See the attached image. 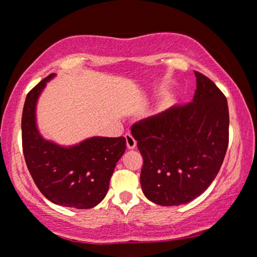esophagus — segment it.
<instances>
[{"label":"esophagus","instance_id":"1","mask_svg":"<svg viewBox=\"0 0 257 257\" xmlns=\"http://www.w3.org/2000/svg\"><path fill=\"white\" fill-rule=\"evenodd\" d=\"M125 139H126V146H127L128 150L136 149L137 142H136V139L133 138V137H132L131 135H130V133H127V135L125 136Z\"/></svg>","mask_w":257,"mask_h":257}]
</instances>
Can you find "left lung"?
Wrapping results in <instances>:
<instances>
[{
  "mask_svg": "<svg viewBox=\"0 0 257 257\" xmlns=\"http://www.w3.org/2000/svg\"><path fill=\"white\" fill-rule=\"evenodd\" d=\"M193 101L132 125L144 164L140 184L160 206H179L201 195L219 173L229 142L224 94L200 72Z\"/></svg>",
  "mask_w": 257,
  "mask_h": 257,
  "instance_id": "obj_1",
  "label": "left lung"
}]
</instances>
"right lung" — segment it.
Segmentation results:
<instances>
[{"label": "right lung", "mask_w": 257, "mask_h": 257, "mask_svg": "<svg viewBox=\"0 0 257 257\" xmlns=\"http://www.w3.org/2000/svg\"><path fill=\"white\" fill-rule=\"evenodd\" d=\"M55 73L27 94L22 114V146L35 184L56 205L87 209L97 206L108 191L115 164L126 150L124 137H92L64 147L45 140L36 125L38 97Z\"/></svg>", "instance_id": "obj_1"}]
</instances>
